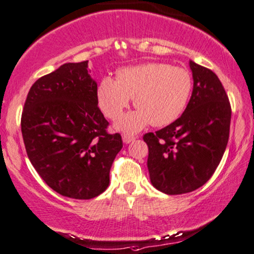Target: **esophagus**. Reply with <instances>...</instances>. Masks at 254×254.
Here are the masks:
<instances>
[{
    "label": "esophagus",
    "instance_id": "obj_1",
    "mask_svg": "<svg viewBox=\"0 0 254 254\" xmlns=\"http://www.w3.org/2000/svg\"><path fill=\"white\" fill-rule=\"evenodd\" d=\"M134 139H136V137L132 136V134H129V133H124L123 134V142L125 144H129V143H131Z\"/></svg>",
    "mask_w": 254,
    "mask_h": 254
}]
</instances>
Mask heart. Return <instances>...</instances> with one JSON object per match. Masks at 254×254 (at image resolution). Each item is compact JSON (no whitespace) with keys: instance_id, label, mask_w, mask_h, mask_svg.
<instances>
[{"instance_id":"obj_1","label":"heart","mask_w":254,"mask_h":254,"mask_svg":"<svg viewBox=\"0 0 254 254\" xmlns=\"http://www.w3.org/2000/svg\"><path fill=\"white\" fill-rule=\"evenodd\" d=\"M193 79L190 71L166 63H146L118 71L117 79L104 77L98 85V104L104 115L116 120L134 98L138 110L115 124L117 130L133 133L147 124L164 127L184 112L191 97Z\"/></svg>"}]
</instances>
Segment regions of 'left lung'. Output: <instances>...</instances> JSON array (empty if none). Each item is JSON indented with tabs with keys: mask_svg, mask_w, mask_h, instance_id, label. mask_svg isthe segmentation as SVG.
<instances>
[{
	"mask_svg": "<svg viewBox=\"0 0 254 254\" xmlns=\"http://www.w3.org/2000/svg\"><path fill=\"white\" fill-rule=\"evenodd\" d=\"M193 90L178 120L155 133L144 134L149 146L147 169L157 190L183 194L212 177L225 152L231 105L212 70L190 61Z\"/></svg>",
	"mask_w": 254,
	"mask_h": 254,
	"instance_id": "left-lung-1",
	"label": "left lung"
}]
</instances>
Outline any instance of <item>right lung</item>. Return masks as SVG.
<instances>
[{
    "label": "right lung",
    "instance_id": "obj_1",
    "mask_svg": "<svg viewBox=\"0 0 254 254\" xmlns=\"http://www.w3.org/2000/svg\"><path fill=\"white\" fill-rule=\"evenodd\" d=\"M97 105L88 61L63 64L28 92L21 118L27 155L47 185L64 197L91 199L107 190L123 147L120 133H108Z\"/></svg>",
    "mask_w": 254,
    "mask_h": 254
}]
</instances>
